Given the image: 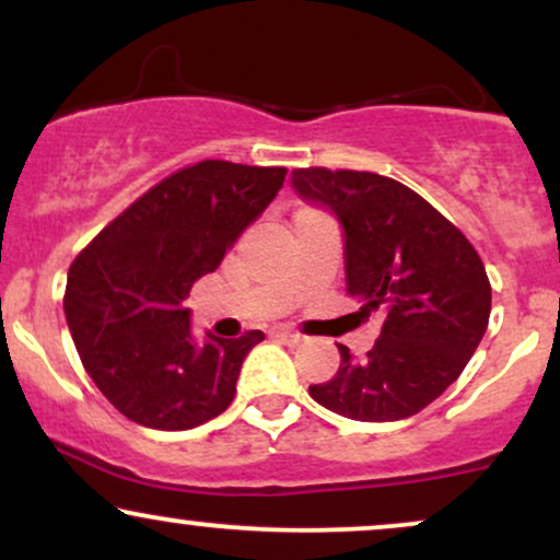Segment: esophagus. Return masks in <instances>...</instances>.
I'll list each match as a JSON object with an SVG mask.
<instances>
[{
    "label": "esophagus",
    "mask_w": 560,
    "mask_h": 560,
    "mask_svg": "<svg viewBox=\"0 0 560 560\" xmlns=\"http://www.w3.org/2000/svg\"><path fill=\"white\" fill-rule=\"evenodd\" d=\"M273 337H279L281 342H287V345H300L302 342V334L292 331V329H284V326H281V329H273Z\"/></svg>",
    "instance_id": "1"
}]
</instances>
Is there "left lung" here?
Here are the masks:
<instances>
[{
	"label": "left lung",
	"mask_w": 560,
	"mask_h": 560,
	"mask_svg": "<svg viewBox=\"0 0 560 560\" xmlns=\"http://www.w3.org/2000/svg\"><path fill=\"white\" fill-rule=\"evenodd\" d=\"M294 191L337 215L347 294L384 324L365 358L339 347L337 374L311 397L352 421H400L445 392L487 331L492 289L485 262L413 189L365 171L298 168Z\"/></svg>",
	"instance_id": "left-lung-1"
}]
</instances>
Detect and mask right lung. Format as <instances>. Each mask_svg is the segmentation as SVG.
<instances>
[{
	"label": "right lung",
	"instance_id": "right-lung-1",
	"mask_svg": "<svg viewBox=\"0 0 560 560\" xmlns=\"http://www.w3.org/2000/svg\"><path fill=\"white\" fill-rule=\"evenodd\" d=\"M287 168L202 160L173 173L89 242L68 271L66 318L83 369L126 419L184 432L234 400L266 334L197 342L184 300L258 221Z\"/></svg>",
	"mask_w": 560,
	"mask_h": 560
}]
</instances>
